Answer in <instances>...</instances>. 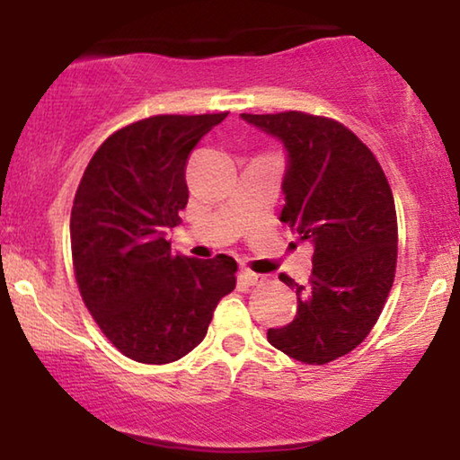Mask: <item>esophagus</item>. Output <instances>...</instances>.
<instances>
[{"label": "esophagus", "mask_w": 460, "mask_h": 460, "mask_svg": "<svg viewBox=\"0 0 460 460\" xmlns=\"http://www.w3.org/2000/svg\"><path fill=\"white\" fill-rule=\"evenodd\" d=\"M241 279L247 282L249 287H255V285H263V282H266V276H261V274H255V272H251V270H243L241 272Z\"/></svg>", "instance_id": "1"}]
</instances>
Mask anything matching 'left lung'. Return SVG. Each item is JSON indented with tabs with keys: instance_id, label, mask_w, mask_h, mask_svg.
<instances>
[{
	"instance_id": "obj_1",
	"label": "left lung",
	"mask_w": 460,
	"mask_h": 460,
	"mask_svg": "<svg viewBox=\"0 0 460 460\" xmlns=\"http://www.w3.org/2000/svg\"><path fill=\"white\" fill-rule=\"evenodd\" d=\"M243 121L287 150L280 219L314 247L310 285L297 288V316L268 331L276 349L326 364L358 348L392 291L398 222L392 188L375 155L341 123L288 111Z\"/></svg>"
}]
</instances>
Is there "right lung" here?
Wrapping results in <instances>:
<instances>
[{
    "instance_id": "add662e5",
    "label": "right lung",
    "mask_w": 460,
    "mask_h": 460,
    "mask_svg": "<svg viewBox=\"0 0 460 460\" xmlns=\"http://www.w3.org/2000/svg\"><path fill=\"white\" fill-rule=\"evenodd\" d=\"M226 117L159 115L115 131L75 194L71 251L81 297L109 341L136 362L186 356L236 287L232 257L173 255L167 241L188 203V155Z\"/></svg>"
}]
</instances>
